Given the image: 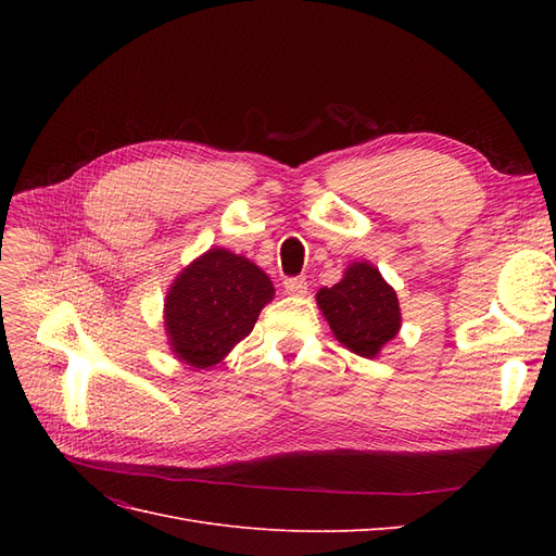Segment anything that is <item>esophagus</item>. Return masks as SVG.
<instances>
[{
    "instance_id": "34e87169",
    "label": "esophagus",
    "mask_w": 556,
    "mask_h": 556,
    "mask_svg": "<svg viewBox=\"0 0 556 556\" xmlns=\"http://www.w3.org/2000/svg\"><path fill=\"white\" fill-rule=\"evenodd\" d=\"M282 288H285V292H288V294L301 296V294L308 292V282H306V278L292 276V278H285V280H282Z\"/></svg>"
}]
</instances>
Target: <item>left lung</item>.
Returning a JSON list of instances; mask_svg holds the SVG:
<instances>
[{
    "label": "left lung",
    "instance_id": "1",
    "mask_svg": "<svg viewBox=\"0 0 556 556\" xmlns=\"http://www.w3.org/2000/svg\"><path fill=\"white\" fill-rule=\"evenodd\" d=\"M317 306L336 339L359 357H376L401 327L396 292L366 262L352 264L333 288L319 290Z\"/></svg>",
    "mask_w": 556,
    "mask_h": 556
}]
</instances>
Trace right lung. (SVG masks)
Segmentation results:
<instances>
[{
	"instance_id": "add662e5",
	"label": "right lung",
	"mask_w": 556,
	"mask_h": 556,
	"mask_svg": "<svg viewBox=\"0 0 556 556\" xmlns=\"http://www.w3.org/2000/svg\"><path fill=\"white\" fill-rule=\"evenodd\" d=\"M271 299L274 285L260 266L229 250H208L185 268L166 296L174 352L194 368L217 364L252 331Z\"/></svg>"
}]
</instances>
